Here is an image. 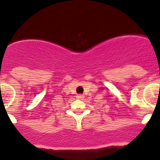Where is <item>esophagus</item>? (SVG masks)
I'll use <instances>...</instances> for the list:
<instances>
[{
    "label": "esophagus",
    "instance_id": "34e87169",
    "mask_svg": "<svg viewBox=\"0 0 160 160\" xmlns=\"http://www.w3.org/2000/svg\"><path fill=\"white\" fill-rule=\"evenodd\" d=\"M84 98V95L83 94H78L77 96V98H78V99H82V98Z\"/></svg>",
    "mask_w": 160,
    "mask_h": 160
}]
</instances>
